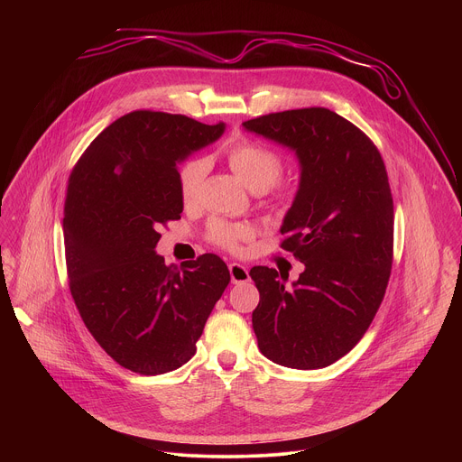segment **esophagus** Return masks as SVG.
<instances>
[{
  "label": "esophagus",
  "instance_id": "34e87169",
  "mask_svg": "<svg viewBox=\"0 0 462 462\" xmlns=\"http://www.w3.org/2000/svg\"><path fill=\"white\" fill-rule=\"evenodd\" d=\"M228 271H230V278H232V283H245L248 282V269L245 265H241V263H230L228 265Z\"/></svg>",
  "mask_w": 462,
  "mask_h": 462
}]
</instances>
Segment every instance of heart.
<instances>
[{
	"instance_id": "heart-1",
	"label": "heart",
	"mask_w": 462,
	"mask_h": 462,
	"mask_svg": "<svg viewBox=\"0 0 462 462\" xmlns=\"http://www.w3.org/2000/svg\"><path fill=\"white\" fill-rule=\"evenodd\" d=\"M232 171L252 191H267L282 177L283 162L278 153L252 141L236 143L226 153ZM208 161L205 157H193L186 161L177 173L179 193L184 205H193L201 193L203 182L208 173ZM285 193L280 195L283 201ZM252 237V228L241 223H226L223 219H212L208 225V239L223 248L237 250L241 241Z\"/></svg>"
}]
</instances>
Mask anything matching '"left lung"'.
Returning <instances> with one entry per match:
<instances>
[{
    "instance_id": "8db88e82",
    "label": "left lung",
    "mask_w": 462,
    "mask_h": 462,
    "mask_svg": "<svg viewBox=\"0 0 462 462\" xmlns=\"http://www.w3.org/2000/svg\"><path fill=\"white\" fill-rule=\"evenodd\" d=\"M243 127L292 150L301 170L282 248L305 271L285 289L276 269H250L257 347L285 367H327L365 335L389 282L393 197L383 161L364 131L325 107L263 115Z\"/></svg>"
}]
</instances>
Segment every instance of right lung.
Listing matches in <instances>:
<instances>
[{"mask_svg":"<svg viewBox=\"0 0 462 462\" xmlns=\"http://www.w3.org/2000/svg\"><path fill=\"white\" fill-rule=\"evenodd\" d=\"M223 131V122L131 111L71 171L63 208L71 296L98 346L134 373L162 374L186 364L230 283L216 254L177 269L155 252L161 225L180 219L179 162Z\"/></svg>","mask_w":462,"mask_h":462,"instance_id":"right-lung-1","label":"right lung"}]
</instances>
